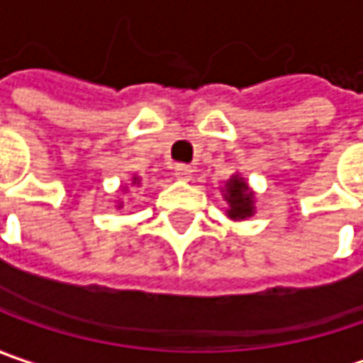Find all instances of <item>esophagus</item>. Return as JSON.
Wrapping results in <instances>:
<instances>
[{
	"mask_svg": "<svg viewBox=\"0 0 363 363\" xmlns=\"http://www.w3.org/2000/svg\"><path fill=\"white\" fill-rule=\"evenodd\" d=\"M174 177L181 179V181H191L193 177V168L189 164H177L174 166Z\"/></svg>",
	"mask_w": 363,
	"mask_h": 363,
	"instance_id": "esophagus-1",
	"label": "esophagus"
}]
</instances>
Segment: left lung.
Here are the masks:
<instances>
[{"label":"left lung","mask_w":363,"mask_h":363,"mask_svg":"<svg viewBox=\"0 0 363 363\" xmlns=\"http://www.w3.org/2000/svg\"><path fill=\"white\" fill-rule=\"evenodd\" d=\"M229 203V217L233 219H245L254 213V201H252V193L247 189L242 179H231L228 184V195H225Z\"/></svg>","instance_id":"8db88e82"}]
</instances>
